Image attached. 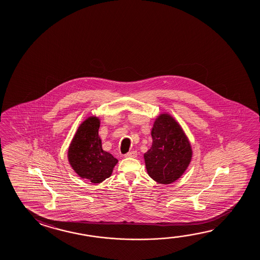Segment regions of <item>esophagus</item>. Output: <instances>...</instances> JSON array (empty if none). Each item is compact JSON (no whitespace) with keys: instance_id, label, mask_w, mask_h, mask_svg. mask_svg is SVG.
Returning <instances> with one entry per match:
<instances>
[{"instance_id":"esophagus-1","label":"esophagus","mask_w":260,"mask_h":260,"mask_svg":"<svg viewBox=\"0 0 260 260\" xmlns=\"http://www.w3.org/2000/svg\"><path fill=\"white\" fill-rule=\"evenodd\" d=\"M124 156L126 157H136L138 154H137V151H135V150H132V151H129L128 153L125 154Z\"/></svg>"}]
</instances>
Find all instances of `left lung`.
Segmentation results:
<instances>
[{
    "instance_id": "8db88e82",
    "label": "left lung",
    "mask_w": 260,
    "mask_h": 260,
    "mask_svg": "<svg viewBox=\"0 0 260 260\" xmlns=\"http://www.w3.org/2000/svg\"><path fill=\"white\" fill-rule=\"evenodd\" d=\"M151 136L152 145L144 154L148 174L157 183H172L191 161V145L180 125L168 113L155 119Z\"/></svg>"
}]
</instances>
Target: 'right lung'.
I'll use <instances>...</instances> for the list:
<instances>
[{"mask_svg": "<svg viewBox=\"0 0 260 260\" xmlns=\"http://www.w3.org/2000/svg\"><path fill=\"white\" fill-rule=\"evenodd\" d=\"M100 119L90 116L77 129L68 150L73 171L82 179L99 184L111 177L118 159L103 150L99 136Z\"/></svg>", "mask_w": 260, "mask_h": 260, "instance_id": "1", "label": "right lung"}]
</instances>
